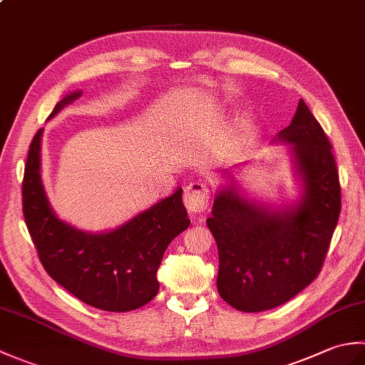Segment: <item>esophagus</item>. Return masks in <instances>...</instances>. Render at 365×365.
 Segmentation results:
<instances>
[{"instance_id":"obj_1","label":"esophagus","mask_w":365,"mask_h":365,"mask_svg":"<svg viewBox=\"0 0 365 365\" xmlns=\"http://www.w3.org/2000/svg\"><path fill=\"white\" fill-rule=\"evenodd\" d=\"M183 202L191 215L204 213L210 204V188L204 182L190 183L183 195Z\"/></svg>"}]
</instances>
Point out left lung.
<instances>
[{"label":"left lung","instance_id":"1","mask_svg":"<svg viewBox=\"0 0 365 365\" xmlns=\"http://www.w3.org/2000/svg\"><path fill=\"white\" fill-rule=\"evenodd\" d=\"M277 136L292 144L304 182L299 204L269 212L230 187L218 192L207 220L220 254L218 292L242 312L281 306L319 276L342 205L331 143L304 100Z\"/></svg>","mask_w":365,"mask_h":365}]
</instances>
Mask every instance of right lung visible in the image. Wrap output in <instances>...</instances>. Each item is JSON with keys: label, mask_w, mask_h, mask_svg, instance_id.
Listing matches in <instances>:
<instances>
[{"label": "right lung", "mask_w": 365, "mask_h": 365, "mask_svg": "<svg viewBox=\"0 0 365 365\" xmlns=\"http://www.w3.org/2000/svg\"><path fill=\"white\" fill-rule=\"evenodd\" d=\"M81 92L64 97L50 118ZM48 118V119H50ZM41 136L29 144L21 183L28 232L46 273L73 297L110 312L141 307L158 293L157 271L168 245L190 226L182 188L106 234H86L56 218L41 182Z\"/></svg>", "instance_id": "1"}]
</instances>
